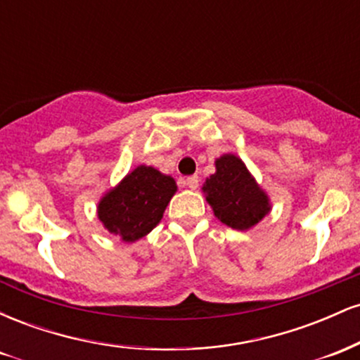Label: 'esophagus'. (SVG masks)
Listing matches in <instances>:
<instances>
[{
	"mask_svg": "<svg viewBox=\"0 0 360 360\" xmlns=\"http://www.w3.org/2000/svg\"><path fill=\"white\" fill-rule=\"evenodd\" d=\"M198 184H200V177L198 176H189L188 179H186V186H188L189 189H196Z\"/></svg>",
	"mask_w": 360,
	"mask_h": 360,
	"instance_id": "34e87169",
	"label": "esophagus"
}]
</instances>
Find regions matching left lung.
<instances>
[{
	"mask_svg": "<svg viewBox=\"0 0 360 360\" xmlns=\"http://www.w3.org/2000/svg\"><path fill=\"white\" fill-rule=\"evenodd\" d=\"M214 167L201 189L218 220L230 229L249 230L269 214V196L240 157L223 154L214 160Z\"/></svg>",
	"mask_w": 360,
	"mask_h": 360,
	"instance_id": "8db88e82",
	"label": "left lung"
}]
</instances>
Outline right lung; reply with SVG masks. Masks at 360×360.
Listing matches in <instances>:
<instances>
[{"label": "right lung", "mask_w": 360, "mask_h": 360, "mask_svg": "<svg viewBox=\"0 0 360 360\" xmlns=\"http://www.w3.org/2000/svg\"><path fill=\"white\" fill-rule=\"evenodd\" d=\"M176 191L174 177L142 164L103 194L98 218L122 242H137L159 225Z\"/></svg>", "instance_id": "right-lung-1"}]
</instances>
